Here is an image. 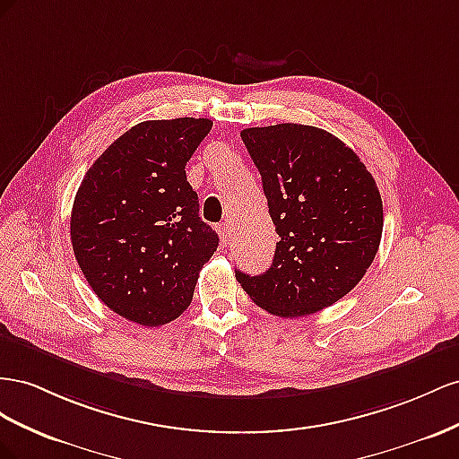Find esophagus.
Masks as SVG:
<instances>
[{
    "mask_svg": "<svg viewBox=\"0 0 459 459\" xmlns=\"http://www.w3.org/2000/svg\"><path fill=\"white\" fill-rule=\"evenodd\" d=\"M219 237H221V244L227 246L230 242V234H229V227L227 225H221L219 227Z\"/></svg>",
    "mask_w": 459,
    "mask_h": 459,
    "instance_id": "esophagus-1",
    "label": "esophagus"
}]
</instances>
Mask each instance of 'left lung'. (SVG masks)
<instances>
[{"instance_id": "1", "label": "left lung", "mask_w": 459, "mask_h": 459, "mask_svg": "<svg viewBox=\"0 0 459 459\" xmlns=\"http://www.w3.org/2000/svg\"><path fill=\"white\" fill-rule=\"evenodd\" d=\"M274 230L271 267L237 271L254 302L304 317L344 298L371 267L383 237V200L371 173L342 140L296 123L244 128Z\"/></svg>"}]
</instances>
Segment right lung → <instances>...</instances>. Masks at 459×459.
<instances>
[{
  "mask_svg": "<svg viewBox=\"0 0 459 459\" xmlns=\"http://www.w3.org/2000/svg\"><path fill=\"white\" fill-rule=\"evenodd\" d=\"M209 119L143 121L88 169L74 195L71 242L96 296L143 326L177 319L219 246L198 215L186 163Z\"/></svg>",
  "mask_w": 459,
  "mask_h": 459,
  "instance_id": "right-lung-1",
  "label": "right lung"
}]
</instances>
